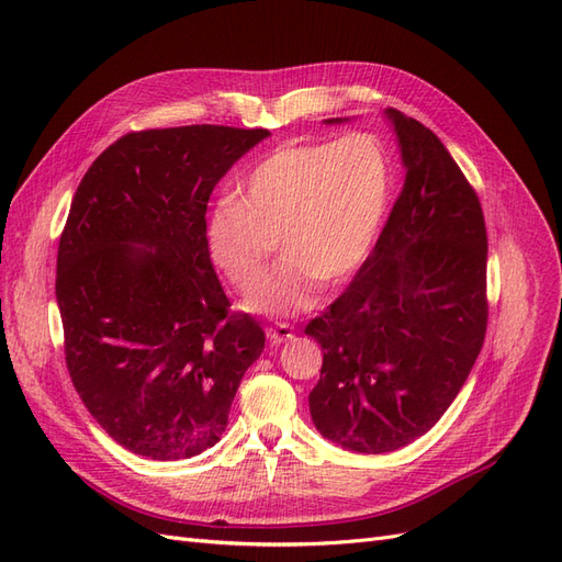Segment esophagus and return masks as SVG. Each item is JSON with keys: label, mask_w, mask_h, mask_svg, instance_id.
<instances>
[{"label": "esophagus", "mask_w": 562, "mask_h": 562, "mask_svg": "<svg viewBox=\"0 0 562 562\" xmlns=\"http://www.w3.org/2000/svg\"><path fill=\"white\" fill-rule=\"evenodd\" d=\"M265 333H267L269 345H283V342H288V339H293V335H295V330L288 326V323H279V326H269Z\"/></svg>", "instance_id": "obj_1"}]
</instances>
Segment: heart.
Wrapping results in <instances>:
<instances>
[{
  "mask_svg": "<svg viewBox=\"0 0 562 562\" xmlns=\"http://www.w3.org/2000/svg\"><path fill=\"white\" fill-rule=\"evenodd\" d=\"M391 159L368 133L269 151L209 220L215 265L241 291L260 281L283 236V262L248 295L258 314L314 307L318 285L349 283L370 258L386 217Z\"/></svg>",
  "mask_w": 562,
  "mask_h": 562,
  "instance_id": "obj_1",
  "label": "heart"
}]
</instances>
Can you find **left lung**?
<instances>
[{"label":"left lung","instance_id":"8db88e82","mask_svg":"<svg viewBox=\"0 0 562 562\" xmlns=\"http://www.w3.org/2000/svg\"><path fill=\"white\" fill-rule=\"evenodd\" d=\"M384 119L405 168L401 196L359 274L304 328L323 349L314 427L363 454L394 452L443 417L487 326L481 201L436 133L391 108Z\"/></svg>","mask_w":562,"mask_h":562}]
</instances>
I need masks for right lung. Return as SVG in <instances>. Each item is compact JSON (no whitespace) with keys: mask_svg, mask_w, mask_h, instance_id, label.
I'll list each match as a JSON object with an SVG mask.
<instances>
[{"mask_svg":"<svg viewBox=\"0 0 562 562\" xmlns=\"http://www.w3.org/2000/svg\"><path fill=\"white\" fill-rule=\"evenodd\" d=\"M267 128L128 133L81 178L58 246L56 300L79 398L119 446L176 462L227 429L260 323L227 314L206 239L215 184Z\"/></svg>","mask_w":562,"mask_h":562,"instance_id":"right-lung-1","label":"right lung"}]
</instances>
